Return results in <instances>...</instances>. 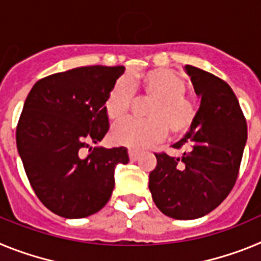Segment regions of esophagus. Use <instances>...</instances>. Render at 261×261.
I'll list each match as a JSON object with an SVG mask.
<instances>
[{
    "label": "esophagus",
    "instance_id": "obj_1",
    "mask_svg": "<svg viewBox=\"0 0 261 261\" xmlns=\"http://www.w3.org/2000/svg\"><path fill=\"white\" fill-rule=\"evenodd\" d=\"M128 154H129V159H130V161H133V162L140 158V151L135 150V149H129Z\"/></svg>",
    "mask_w": 261,
    "mask_h": 261
}]
</instances>
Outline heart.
I'll list each match as a JSON object with an SVG mask.
<instances>
[{
    "label": "heart",
    "mask_w": 261,
    "mask_h": 261,
    "mask_svg": "<svg viewBox=\"0 0 261 261\" xmlns=\"http://www.w3.org/2000/svg\"><path fill=\"white\" fill-rule=\"evenodd\" d=\"M186 91V81L171 69L156 68L117 80L105 102L106 114L111 120H120L129 114L133 93L150 102L145 110L147 119L123 120L112 128L114 141L145 147L163 140L168 130L174 137L190 132L199 108Z\"/></svg>",
    "instance_id": "1"
}]
</instances>
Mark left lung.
<instances>
[{
	"label": "left lung",
	"instance_id": "left-lung-1",
	"mask_svg": "<svg viewBox=\"0 0 261 261\" xmlns=\"http://www.w3.org/2000/svg\"><path fill=\"white\" fill-rule=\"evenodd\" d=\"M197 95V119L174 145L180 158L154 153L156 166L149 190L158 209L175 220H195L211 213L229 196L238 179L247 141V123L238 99L225 81L209 71L186 66Z\"/></svg>",
	"mask_w": 261,
	"mask_h": 261
}]
</instances>
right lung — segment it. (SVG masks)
Returning <instances> with one entry per match:
<instances>
[{
  "mask_svg": "<svg viewBox=\"0 0 261 261\" xmlns=\"http://www.w3.org/2000/svg\"><path fill=\"white\" fill-rule=\"evenodd\" d=\"M124 66H82L34 85L17 124V147L32 190L65 218L96 213L110 200L125 147H91L108 132L105 102ZM89 151L86 153V149Z\"/></svg>",
  "mask_w": 261,
  "mask_h": 261,
  "instance_id": "obj_1",
  "label": "right lung"
}]
</instances>
